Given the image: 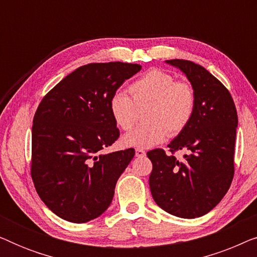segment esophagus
<instances>
[{
  "mask_svg": "<svg viewBox=\"0 0 257 257\" xmlns=\"http://www.w3.org/2000/svg\"><path fill=\"white\" fill-rule=\"evenodd\" d=\"M136 156L139 157V158L145 157V156H146V152H145V151H144V150H142V149H137V150H136Z\"/></svg>",
  "mask_w": 257,
  "mask_h": 257,
  "instance_id": "34e87169",
  "label": "esophagus"
}]
</instances>
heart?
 Returning <instances> with one entry per match:
<instances>
[{
    "mask_svg": "<svg viewBox=\"0 0 257 257\" xmlns=\"http://www.w3.org/2000/svg\"><path fill=\"white\" fill-rule=\"evenodd\" d=\"M132 98L115 91L108 100V110L115 124L130 130L136 121V105L150 103L146 122L122 137V145L150 149L163 143L168 135H179L191 121L195 110V92L191 84L175 82L173 75L151 69L130 85Z\"/></svg>",
    "mask_w": 257,
    "mask_h": 257,
    "instance_id": "heart-1",
    "label": "heart"
}]
</instances>
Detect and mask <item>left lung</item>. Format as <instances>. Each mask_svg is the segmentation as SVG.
Segmentation results:
<instances>
[{
	"instance_id": "1",
	"label": "left lung",
	"mask_w": 257,
	"mask_h": 257,
	"mask_svg": "<svg viewBox=\"0 0 257 257\" xmlns=\"http://www.w3.org/2000/svg\"><path fill=\"white\" fill-rule=\"evenodd\" d=\"M165 62L187 77L195 92V110L168 145L172 153L187 150L184 159L161 149L147 152L153 165L150 188L165 212L194 219L210 212L230 187L237 112L229 91L203 66L185 59Z\"/></svg>"
}]
</instances>
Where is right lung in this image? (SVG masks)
<instances>
[{
	"label": "right lung",
	"mask_w": 257,
	"mask_h": 257,
	"mask_svg": "<svg viewBox=\"0 0 257 257\" xmlns=\"http://www.w3.org/2000/svg\"><path fill=\"white\" fill-rule=\"evenodd\" d=\"M142 70L139 64L92 63L63 78L33 121L31 177L49 209L73 223L100 216L135 150L100 153L119 137L110 97Z\"/></svg>",
	"instance_id": "right-lung-1"
}]
</instances>
